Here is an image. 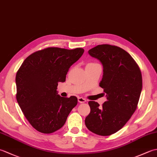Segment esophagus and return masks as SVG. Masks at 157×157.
<instances>
[{"label": "esophagus", "instance_id": "esophagus-1", "mask_svg": "<svg viewBox=\"0 0 157 157\" xmlns=\"http://www.w3.org/2000/svg\"><path fill=\"white\" fill-rule=\"evenodd\" d=\"M78 102L79 103H84V102H86V100L84 98H82V97H78Z\"/></svg>", "mask_w": 157, "mask_h": 157}]
</instances>
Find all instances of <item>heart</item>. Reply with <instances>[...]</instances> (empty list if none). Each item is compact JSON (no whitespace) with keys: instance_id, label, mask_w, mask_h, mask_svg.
Wrapping results in <instances>:
<instances>
[{"instance_id":"obj_1","label":"heart","mask_w":157,"mask_h":157,"mask_svg":"<svg viewBox=\"0 0 157 157\" xmlns=\"http://www.w3.org/2000/svg\"><path fill=\"white\" fill-rule=\"evenodd\" d=\"M89 64H94V63H89Z\"/></svg>"}]
</instances>
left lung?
I'll return each instance as SVG.
<instances>
[{
    "instance_id": "1",
    "label": "left lung",
    "mask_w": 157,
    "mask_h": 157,
    "mask_svg": "<svg viewBox=\"0 0 157 157\" xmlns=\"http://www.w3.org/2000/svg\"><path fill=\"white\" fill-rule=\"evenodd\" d=\"M103 67L99 86L107 101L101 107L89 101L90 113L85 119L90 131L100 136H110L121 129L137 108L142 88L141 71L128 52L116 46L101 44L89 50Z\"/></svg>"
}]
</instances>
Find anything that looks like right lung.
I'll return each instance as SVG.
<instances>
[{
    "label": "right lung",
    "mask_w": 157,
    "mask_h": 157,
    "mask_svg": "<svg viewBox=\"0 0 157 157\" xmlns=\"http://www.w3.org/2000/svg\"><path fill=\"white\" fill-rule=\"evenodd\" d=\"M84 50L50 47L35 52L25 59L17 72V101L33 128L44 134L61 128L78 98L61 97L56 91Z\"/></svg>",
    "instance_id": "add662e5"
}]
</instances>
